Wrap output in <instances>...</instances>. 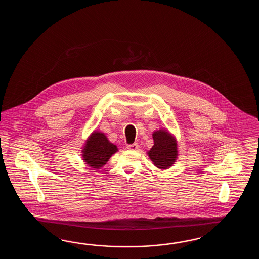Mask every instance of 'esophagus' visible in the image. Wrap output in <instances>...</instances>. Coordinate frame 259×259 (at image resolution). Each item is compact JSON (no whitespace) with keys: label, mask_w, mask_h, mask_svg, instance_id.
<instances>
[{"label":"esophagus","mask_w":259,"mask_h":259,"mask_svg":"<svg viewBox=\"0 0 259 259\" xmlns=\"http://www.w3.org/2000/svg\"><path fill=\"white\" fill-rule=\"evenodd\" d=\"M138 147H139V144L138 143H133V144H128L127 146V148L128 150H132V151H135V150H137Z\"/></svg>","instance_id":"34e87169"}]
</instances>
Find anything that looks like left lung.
<instances>
[{"label": "left lung", "mask_w": 259, "mask_h": 259, "mask_svg": "<svg viewBox=\"0 0 259 259\" xmlns=\"http://www.w3.org/2000/svg\"><path fill=\"white\" fill-rule=\"evenodd\" d=\"M152 135L154 145L147 152L149 158L158 169L170 168L179 156L176 137L166 128H159Z\"/></svg>", "instance_id": "8db88e82"}]
</instances>
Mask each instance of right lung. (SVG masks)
Instances as JSON below:
<instances>
[{"label":"right lung","instance_id":"add662e5","mask_svg":"<svg viewBox=\"0 0 259 259\" xmlns=\"http://www.w3.org/2000/svg\"><path fill=\"white\" fill-rule=\"evenodd\" d=\"M118 151L114 143L105 136V133L94 131L85 141L81 150V156L86 165L98 169L110 159L111 156Z\"/></svg>","mask_w":259,"mask_h":259}]
</instances>
